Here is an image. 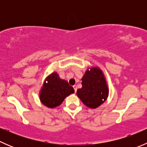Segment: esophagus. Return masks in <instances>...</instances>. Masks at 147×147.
<instances>
[{
	"label": "esophagus",
	"mask_w": 147,
	"mask_h": 147,
	"mask_svg": "<svg viewBox=\"0 0 147 147\" xmlns=\"http://www.w3.org/2000/svg\"><path fill=\"white\" fill-rule=\"evenodd\" d=\"M73 88L75 90V92H77V90H78V87H77V85H74Z\"/></svg>",
	"instance_id": "esophagus-1"
}]
</instances>
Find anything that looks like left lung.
Instances as JSON below:
<instances>
[{
    "label": "left lung",
    "instance_id": "8db88e82",
    "mask_svg": "<svg viewBox=\"0 0 147 147\" xmlns=\"http://www.w3.org/2000/svg\"><path fill=\"white\" fill-rule=\"evenodd\" d=\"M82 88L77 91V95L88 107L95 109L107 98L109 90L99 68L92 67L86 71L82 78Z\"/></svg>",
    "mask_w": 147,
    "mask_h": 147
}]
</instances>
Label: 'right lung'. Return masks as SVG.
Here are the masks:
<instances>
[{
    "label": "right lung",
    "mask_w": 147,
    "mask_h": 147,
    "mask_svg": "<svg viewBox=\"0 0 147 147\" xmlns=\"http://www.w3.org/2000/svg\"><path fill=\"white\" fill-rule=\"evenodd\" d=\"M75 92L73 87L66 80L60 79L56 72H53L45 80L40 91V101L50 108L61 105L65 97Z\"/></svg>",
    "instance_id": "right-lung-1"
}]
</instances>
